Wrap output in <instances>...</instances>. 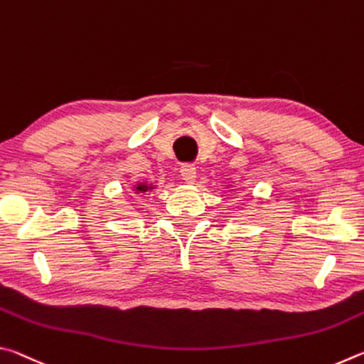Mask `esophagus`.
Wrapping results in <instances>:
<instances>
[{"label":"esophagus","mask_w":364,"mask_h":364,"mask_svg":"<svg viewBox=\"0 0 364 364\" xmlns=\"http://www.w3.org/2000/svg\"><path fill=\"white\" fill-rule=\"evenodd\" d=\"M180 173L183 176V180L186 183H194V180H196V167H194V165H191V164L181 165Z\"/></svg>","instance_id":"obj_1"}]
</instances>
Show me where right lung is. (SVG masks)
Instances as JSON below:
<instances>
[{"mask_svg":"<svg viewBox=\"0 0 364 364\" xmlns=\"http://www.w3.org/2000/svg\"><path fill=\"white\" fill-rule=\"evenodd\" d=\"M149 189H154V186H151V184H147V183H139V184H136V191H138V193H146V191H149Z\"/></svg>","mask_w":364,"mask_h":364,"instance_id":"right-lung-1","label":"right lung"}]
</instances>
